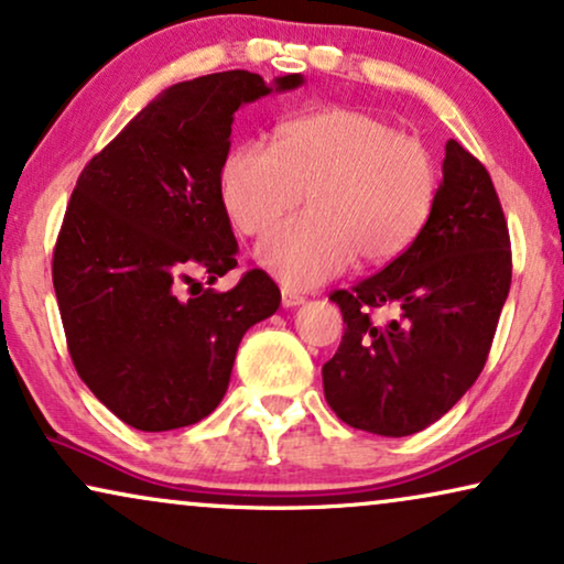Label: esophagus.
I'll use <instances>...</instances> for the list:
<instances>
[{
	"instance_id": "obj_1",
	"label": "esophagus",
	"mask_w": 564,
	"mask_h": 564,
	"mask_svg": "<svg viewBox=\"0 0 564 564\" xmlns=\"http://www.w3.org/2000/svg\"><path fill=\"white\" fill-rule=\"evenodd\" d=\"M305 303V295H300L297 290H290V288H282V305L284 308H297V305Z\"/></svg>"
}]
</instances>
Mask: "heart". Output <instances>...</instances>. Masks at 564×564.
I'll return each instance as SVG.
<instances>
[{
    "label": "heart",
    "mask_w": 564,
    "mask_h": 564,
    "mask_svg": "<svg viewBox=\"0 0 564 564\" xmlns=\"http://www.w3.org/2000/svg\"><path fill=\"white\" fill-rule=\"evenodd\" d=\"M261 269L288 288H316L349 267L397 259L425 230L437 196V167L422 139L376 116L332 108L284 121L272 148L238 144L219 171V199L232 228L261 236Z\"/></svg>",
    "instance_id": "heart-1"
}]
</instances>
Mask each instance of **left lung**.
I'll use <instances>...</instances> for the list:
<instances>
[{"label":"left lung","mask_w":564,"mask_h":564,"mask_svg":"<svg viewBox=\"0 0 564 564\" xmlns=\"http://www.w3.org/2000/svg\"><path fill=\"white\" fill-rule=\"evenodd\" d=\"M513 261L487 167L448 139L443 181L420 238L378 274L334 290L345 336L324 365V397L341 422L404 437L441 420L485 368ZM393 304L400 318L372 325Z\"/></svg>","instance_id":"8db88e82"}]
</instances>
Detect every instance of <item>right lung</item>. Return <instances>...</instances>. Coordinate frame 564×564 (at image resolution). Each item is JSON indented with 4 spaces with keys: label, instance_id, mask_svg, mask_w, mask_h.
<instances>
[{
    "label": "right lung",
    "instance_id": "add662e5",
    "mask_svg": "<svg viewBox=\"0 0 564 564\" xmlns=\"http://www.w3.org/2000/svg\"><path fill=\"white\" fill-rule=\"evenodd\" d=\"M300 85L246 69L171 85L79 173L51 269L58 313L79 378L142 433L215 412L243 334L280 308L261 269L228 292L199 276L212 284L238 267L219 199L232 116ZM184 283L200 292L184 299Z\"/></svg>",
    "mask_w": 564,
    "mask_h": 564
}]
</instances>
